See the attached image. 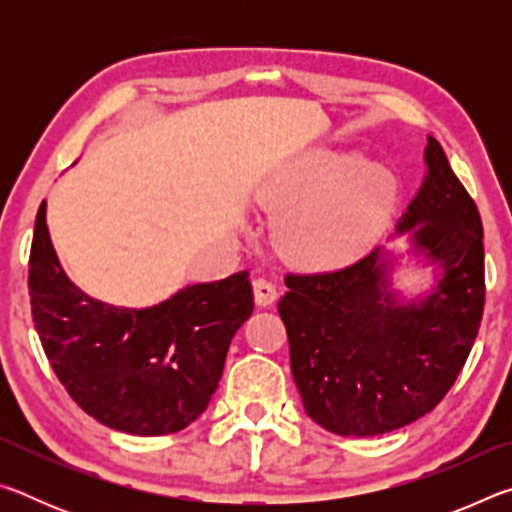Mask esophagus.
Here are the masks:
<instances>
[{
  "mask_svg": "<svg viewBox=\"0 0 512 512\" xmlns=\"http://www.w3.org/2000/svg\"><path fill=\"white\" fill-rule=\"evenodd\" d=\"M253 293H255V302L259 307L273 305L277 298L275 284L271 280H266V277H257V280L253 282Z\"/></svg>",
  "mask_w": 512,
  "mask_h": 512,
  "instance_id": "1",
  "label": "esophagus"
}]
</instances>
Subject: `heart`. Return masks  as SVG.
<instances>
[{
  "label": "heart",
  "mask_w": 512,
  "mask_h": 512,
  "mask_svg": "<svg viewBox=\"0 0 512 512\" xmlns=\"http://www.w3.org/2000/svg\"><path fill=\"white\" fill-rule=\"evenodd\" d=\"M397 201L393 173L377 162L318 149L284 169L259 196L277 244L307 268L350 264L386 230Z\"/></svg>",
  "instance_id": "1"
}]
</instances>
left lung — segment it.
<instances>
[{"label":"left lung","instance_id":"obj_1","mask_svg":"<svg viewBox=\"0 0 512 512\" xmlns=\"http://www.w3.org/2000/svg\"><path fill=\"white\" fill-rule=\"evenodd\" d=\"M424 162L397 235L411 232L413 253L438 268L429 293L397 300L393 259L379 248L341 271L284 277L277 311L293 381L309 418L339 436H381L436 409L479 334L481 216L433 137Z\"/></svg>","mask_w":512,"mask_h":512}]
</instances>
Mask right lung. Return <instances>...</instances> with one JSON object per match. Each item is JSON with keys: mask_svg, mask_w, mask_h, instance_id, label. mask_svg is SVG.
<instances>
[{"mask_svg": "<svg viewBox=\"0 0 512 512\" xmlns=\"http://www.w3.org/2000/svg\"><path fill=\"white\" fill-rule=\"evenodd\" d=\"M29 296L40 343L69 397L133 436L176 433L207 409L232 336L255 307L248 271L192 284L144 309L94 300L58 262L47 203L33 230Z\"/></svg>", "mask_w": 512, "mask_h": 512, "instance_id": "1", "label": "right lung"}]
</instances>
